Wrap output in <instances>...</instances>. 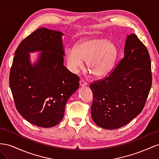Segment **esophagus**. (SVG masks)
<instances>
[{"label": "esophagus", "instance_id": "esophagus-1", "mask_svg": "<svg viewBox=\"0 0 159 159\" xmlns=\"http://www.w3.org/2000/svg\"><path fill=\"white\" fill-rule=\"evenodd\" d=\"M80 86H85L88 85V83L86 82V81L84 80L81 79L80 81Z\"/></svg>", "mask_w": 159, "mask_h": 159}]
</instances>
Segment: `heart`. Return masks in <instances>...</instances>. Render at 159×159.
<instances>
[{
	"instance_id": "b5f03b06",
	"label": "heart",
	"mask_w": 159,
	"mask_h": 159,
	"mask_svg": "<svg viewBox=\"0 0 159 159\" xmlns=\"http://www.w3.org/2000/svg\"><path fill=\"white\" fill-rule=\"evenodd\" d=\"M117 54V48L113 42L102 38L85 40L75 48H67L65 51L66 61L72 70L83 66L87 60V68L91 74L102 77L112 68Z\"/></svg>"
}]
</instances>
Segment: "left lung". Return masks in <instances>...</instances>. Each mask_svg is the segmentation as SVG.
Instances as JSON below:
<instances>
[{"instance_id": "obj_1", "label": "left lung", "mask_w": 159, "mask_h": 159, "mask_svg": "<svg viewBox=\"0 0 159 159\" xmlns=\"http://www.w3.org/2000/svg\"><path fill=\"white\" fill-rule=\"evenodd\" d=\"M152 85L151 62L148 50L134 34L127 36L125 56L114 70L89 87L93 93L91 107L95 123L115 129L140 113Z\"/></svg>"}]
</instances>
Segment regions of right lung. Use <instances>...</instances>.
I'll return each instance as SVG.
<instances>
[{"label": "right lung", "instance_id": "1", "mask_svg": "<svg viewBox=\"0 0 159 159\" xmlns=\"http://www.w3.org/2000/svg\"><path fill=\"white\" fill-rule=\"evenodd\" d=\"M59 31L40 28L24 39L15 51L9 85L22 116L36 126L48 128L64 117L66 104L78 89L79 76L64 66V50ZM42 51L32 66L29 52Z\"/></svg>", "mask_w": 159, "mask_h": 159}]
</instances>
